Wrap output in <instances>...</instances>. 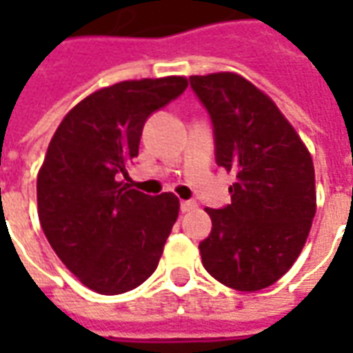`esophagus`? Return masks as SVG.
I'll use <instances>...</instances> for the list:
<instances>
[{"label": "esophagus", "instance_id": "1", "mask_svg": "<svg viewBox=\"0 0 353 353\" xmlns=\"http://www.w3.org/2000/svg\"><path fill=\"white\" fill-rule=\"evenodd\" d=\"M194 208H196V202H194V200H181V212H183V214L191 212Z\"/></svg>", "mask_w": 353, "mask_h": 353}]
</instances>
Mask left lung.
<instances>
[{
  "label": "left lung",
  "instance_id": "8db88e82",
  "mask_svg": "<svg viewBox=\"0 0 353 353\" xmlns=\"http://www.w3.org/2000/svg\"><path fill=\"white\" fill-rule=\"evenodd\" d=\"M215 134V161L236 174L230 204L206 208L212 232L200 242L202 265L238 291L278 281L303 252L316 215L310 151L263 90L232 72L191 75Z\"/></svg>",
  "mask_w": 353,
  "mask_h": 353
}]
</instances>
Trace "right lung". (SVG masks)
<instances>
[{"label":"right lung","instance_id":"add662e5","mask_svg":"<svg viewBox=\"0 0 353 353\" xmlns=\"http://www.w3.org/2000/svg\"><path fill=\"white\" fill-rule=\"evenodd\" d=\"M179 75L121 81L68 111L37 174L39 223L65 268L100 295L154 272L179 215L174 192L149 196L119 181L138 157L147 117L187 88Z\"/></svg>","mask_w":353,"mask_h":353}]
</instances>
